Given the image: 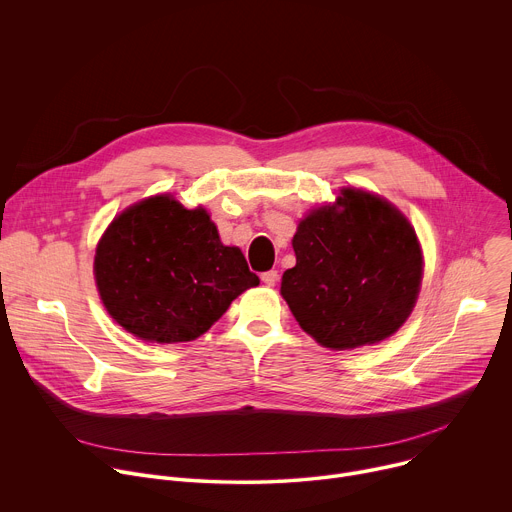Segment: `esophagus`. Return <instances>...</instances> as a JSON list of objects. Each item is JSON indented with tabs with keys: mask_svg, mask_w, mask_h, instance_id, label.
Listing matches in <instances>:
<instances>
[{
	"mask_svg": "<svg viewBox=\"0 0 512 512\" xmlns=\"http://www.w3.org/2000/svg\"><path fill=\"white\" fill-rule=\"evenodd\" d=\"M277 277H279V275H277V271H273V269H271V271H265V273L261 275V281H263L265 285H269V287H271V285H275V283H277Z\"/></svg>",
	"mask_w": 512,
	"mask_h": 512,
	"instance_id": "1",
	"label": "esophagus"
}]
</instances>
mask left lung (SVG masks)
<instances>
[{
	"label": "left lung",
	"instance_id": "obj_1",
	"mask_svg": "<svg viewBox=\"0 0 512 512\" xmlns=\"http://www.w3.org/2000/svg\"><path fill=\"white\" fill-rule=\"evenodd\" d=\"M296 265L281 296L322 346L352 350L395 334L409 318L423 275L415 229L385 198L342 188L314 208L291 241Z\"/></svg>",
	"mask_w": 512,
	"mask_h": 512
}]
</instances>
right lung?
<instances>
[{
    "instance_id": "obj_1",
    "label": "right lung",
    "mask_w": 512,
    "mask_h": 512,
    "mask_svg": "<svg viewBox=\"0 0 512 512\" xmlns=\"http://www.w3.org/2000/svg\"><path fill=\"white\" fill-rule=\"evenodd\" d=\"M93 269L111 318L160 344L198 338L245 289L259 285L241 249L221 243L208 212L188 210L168 194L115 216Z\"/></svg>"
}]
</instances>
